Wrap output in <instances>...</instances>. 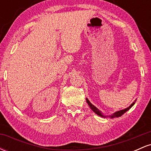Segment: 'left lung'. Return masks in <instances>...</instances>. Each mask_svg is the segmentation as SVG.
Listing matches in <instances>:
<instances>
[{
	"label": "left lung",
	"mask_w": 151,
	"mask_h": 151,
	"mask_svg": "<svg viewBox=\"0 0 151 151\" xmlns=\"http://www.w3.org/2000/svg\"><path fill=\"white\" fill-rule=\"evenodd\" d=\"M86 102H87L88 105L89 106L90 108H91V110H92L94 112V113H96L98 116H101V117H104V118L109 117V118H111V119H113V118H115V117H119V116H122L123 114H125L126 112L127 111H129V109H131V107H132L135 104V101H135L134 102H133V103L131 104L130 105L129 107H127V108H126V109H122V110H120V111H116L115 113H114L113 114H111V115L108 116H107L104 115L103 113H102L101 111H100L99 109H98L97 108H96V107L95 106H93L92 104H91V102L89 101V99H88L87 98L86 99Z\"/></svg>",
	"instance_id": "1"
}]
</instances>
